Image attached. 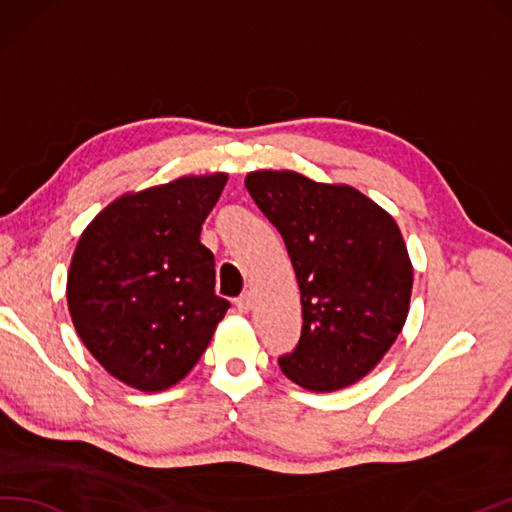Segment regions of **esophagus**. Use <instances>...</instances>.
I'll return each instance as SVG.
<instances>
[{"label": "esophagus", "instance_id": "34e87169", "mask_svg": "<svg viewBox=\"0 0 512 512\" xmlns=\"http://www.w3.org/2000/svg\"><path fill=\"white\" fill-rule=\"evenodd\" d=\"M252 306H254V295L249 293V291H247V293H243L241 298L236 300V309L241 311V313H247L249 309H252Z\"/></svg>", "mask_w": 512, "mask_h": 512}]
</instances>
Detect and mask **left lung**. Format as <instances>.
<instances>
[{
    "mask_svg": "<svg viewBox=\"0 0 512 512\" xmlns=\"http://www.w3.org/2000/svg\"><path fill=\"white\" fill-rule=\"evenodd\" d=\"M245 188L280 232L300 287L302 335L280 370L311 392L366 377L410 311L414 271L399 225L359 190L293 170H256Z\"/></svg>",
    "mask_w": 512,
    "mask_h": 512,
    "instance_id": "8db88e82",
    "label": "left lung"
}]
</instances>
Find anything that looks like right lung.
I'll list each match as a JSON object with an SVG mask.
<instances>
[{
  "instance_id": "obj_1",
  "label": "right lung",
  "mask_w": 512,
  "mask_h": 512,
  "mask_svg": "<svg viewBox=\"0 0 512 512\" xmlns=\"http://www.w3.org/2000/svg\"><path fill=\"white\" fill-rule=\"evenodd\" d=\"M225 184L214 173L129 192L78 238L67 274L74 328L100 366L135 390L184 379L230 309L199 241Z\"/></svg>"
}]
</instances>
